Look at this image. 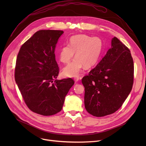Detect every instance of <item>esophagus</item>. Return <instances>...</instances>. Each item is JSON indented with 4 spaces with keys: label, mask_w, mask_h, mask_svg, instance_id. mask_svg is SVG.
<instances>
[{
    "label": "esophagus",
    "mask_w": 146,
    "mask_h": 146,
    "mask_svg": "<svg viewBox=\"0 0 146 146\" xmlns=\"http://www.w3.org/2000/svg\"><path fill=\"white\" fill-rule=\"evenodd\" d=\"M81 79L80 77H79V76H78V77L74 78V81H75L76 82H78V81L79 80V79Z\"/></svg>",
    "instance_id": "esophagus-1"
}]
</instances>
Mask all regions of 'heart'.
<instances>
[{
    "label": "heart",
    "mask_w": 146,
    "mask_h": 146,
    "mask_svg": "<svg viewBox=\"0 0 146 146\" xmlns=\"http://www.w3.org/2000/svg\"><path fill=\"white\" fill-rule=\"evenodd\" d=\"M103 48L102 40L98 37L86 35H76L70 38L69 45H63L59 52L61 63L68 64L76 52V58L65 67L63 73L67 77L78 76L83 66L90 68L96 64Z\"/></svg>",
    "instance_id": "heart-1"
}]
</instances>
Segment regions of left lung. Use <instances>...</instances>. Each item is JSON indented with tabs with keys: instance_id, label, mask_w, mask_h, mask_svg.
Segmentation results:
<instances>
[{
	"instance_id": "8db88e82",
	"label": "left lung",
	"mask_w": 146,
	"mask_h": 146,
	"mask_svg": "<svg viewBox=\"0 0 146 146\" xmlns=\"http://www.w3.org/2000/svg\"><path fill=\"white\" fill-rule=\"evenodd\" d=\"M82 82L85 106L90 114L101 117L116 112L133 85L134 62L128 48L113 38L111 48Z\"/></svg>"
}]
</instances>
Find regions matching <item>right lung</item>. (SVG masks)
Returning a JSON list of instances; mask_svg holds the SVG:
<instances>
[{
    "mask_svg": "<svg viewBox=\"0 0 146 146\" xmlns=\"http://www.w3.org/2000/svg\"><path fill=\"white\" fill-rule=\"evenodd\" d=\"M61 30H40L19 50L15 68V79L23 99L33 112L44 116L62 110L65 96L74 85L71 78L56 80L59 67L55 48Z\"/></svg>",
    "mask_w": 146,
    "mask_h": 146,
    "instance_id": "1",
    "label": "right lung"
}]
</instances>
